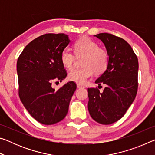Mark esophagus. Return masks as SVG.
Wrapping results in <instances>:
<instances>
[{
  "label": "esophagus",
  "mask_w": 155,
  "mask_h": 155,
  "mask_svg": "<svg viewBox=\"0 0 155 155\" xmlns=\"http://www.w3.org/2000/svg\"><path fill=\"white\" fill-rule=\"evenodd\" d=\"M77 87L78 88H85V86L81 85V84H79V83H77Z\"/></svg>",
  "instance_id": "34e87169"
}]
</instances>
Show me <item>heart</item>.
<instances>
[{"label": "heart", "mask_w": 155, "mask_h": 155, "mask_svg": "<svg viewBox=\"0 0 155 155\" xmlns=\"http://www.w3.org/2000/svg\"><path fill=\"white\" fill-rule=\"evenodd\" d=\"M74 52L77 57L84 55L83 68L73 70L68 74V78L79 84L85 83L93 75L94 72L101 74L107 70L109 64V54L104 50L100 48L96 41L89 38H82L76 41ZM62 65L68 70L74 65L75 56L70 50L65 48L60 54Z\"/></svg>", "instance_id": "heart-1"}]
</instances>
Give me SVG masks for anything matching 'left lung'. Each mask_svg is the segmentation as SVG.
<instances>
[{"instance_id": "obj_1", "label": "left lung", "mask_w": 155, "mask_h": 155, "mask_svg": "<svg viewBox=\"0 0 155 155\" xmlns=\"http://www.w3.org/2000/svg\"><path fill=\"white\" fill-rule=\"evenodd\" d=\"M106 47L109 64L95 83L107 87L103 92L88 88V110L93 120L102 124H111L124 116L137 95L138 59L124 39L110 33L94 35Z\"/></svg>"}]
</instances>
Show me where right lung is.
Segmentation results:
<instances>
[{"label":"right lung","instance_id":"add662e5","mask_svg":"<svg viewBox=\"0 0 155 155\" xmlns=\"http://www.w3.org/2000/svg\"><path fill=\"white\" fill-rule=\"evenodd\" d=\"M70 41L64 33L44 34L27 44L18 59L20 101L41 124L51 125L61 121L77 89L73 81L57 90L52 87L53 81L61 82L67 76L60 54Z\"/></svg>","mask_w":155,"mask_h":155}]
</instances>
